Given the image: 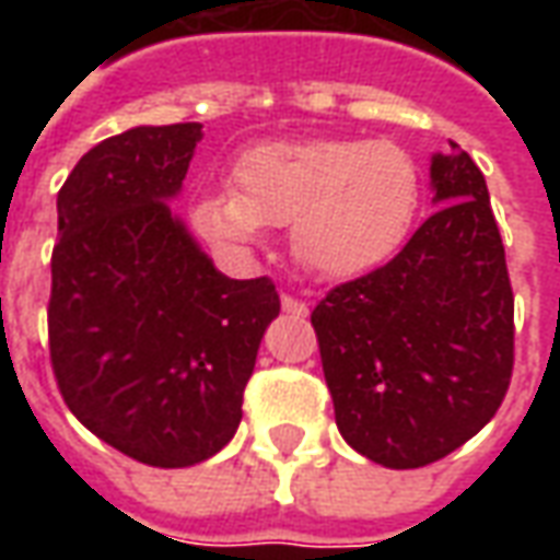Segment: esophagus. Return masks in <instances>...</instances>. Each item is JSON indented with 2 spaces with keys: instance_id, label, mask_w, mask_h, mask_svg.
I'll return each mask as SVG.
<instances>
[{
  "instance_id": "1",
  "label": "esophagus",
  "mask_w": 560,
  "mask_h": 560,
  "mask_svg": "<svg viewBox=\"0 0 560 560\" xmlns=\"http://www.w3.org/2000/svg\"><path fill=\"white\" fill-rule=\"evenodd\" d=\"M281 308H284V312H288V315H293V317L308 315V305H305L303 300L291 296V293H284V296H281Z\"/></svg>"
}]
</instances>
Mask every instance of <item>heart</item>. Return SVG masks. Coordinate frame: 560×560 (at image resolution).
I'll return each mask as SVG.
<instances>
[{
    "label": "heart",
    "mask_w": 560,
    "mask_h": 560,
    "mask_svg": "<svg viewBox=\"0 0 560 560\" xmlns=\"http://www.w3.org/2000/svg\"><path fill=\"white\" fill-rule=\"evenodd\" d=\"M231 188L197 197L200 236L248 252L264 228L291 224L296 264L317 279L363 276L396 255L420 207L413 159L387 140H276L245 149Z\"/></svg>",
    "instance_id": "b5f03b06"
}]
</instances>
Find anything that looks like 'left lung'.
Instances as JSON below:
<instances>
[{
  "label": "left lung",
  "mask_w": 560,
  "mask_h": 560,
  "mask_svg": "<svg viewBox=\"0 0 560 560\" xmlns=\"http://www.w3.org/2000/svg\"><path fill=\"white\" fill-rule=\"evenodd\" d=\"M450 147L432 159L438 212L312 312L341 438L384 468L450 456L492 420L513 377L501 231L480 167Z\"/></svg>",
  "instance_id": "left-lung-1"
}]
</instances>
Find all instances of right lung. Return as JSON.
<instances>
[{
    "instance_id": "1",
    "label": "right lung",
    "mask_w": 560,
    "mask_h": 560,
    "mask_svg": "<svg viewBox=\"0 0 560 560\" xmlns=\"http://www.w3.org/2000/svg\"><path fill=\"white\" fill-rule=\"evenodd\" d=\"M200 128L140 126L102 140L56 197V387L104 444L155 468H188L231 441L281 308L272 279L221 276L164 203L183 188Z\"/></svg>"
}]
</instances>
